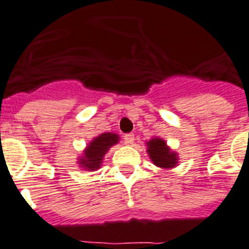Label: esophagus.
Masks as SVG:
<instances>
[{
    "mask_svg": "<svg viewBox=\"0 0 249 249\" xmlns=\"http://www.w3.org/2000/svg\"><path fill=\"white\" fill-rule=\"evenodd\" d=\"M123 138H124V142H126L127 144H133L134 143V134L133 133L124 134V136H123Z\"/></svg>",
    "mask_w": 249,
    "mask_h": 249,
    "instance_id": "1",
    "label": "esophagus"
}]
</instances>
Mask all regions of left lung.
Returning a JSON list of instances; mask_svg holds the SVG:
<instances>
[{
    "instance_id": "obj_1",
    "label": "left lung",
    "mask_w": 249,
    "mask_h": 249,
    "mask_svg": "<svg viewBox=\"0 0 249 249\" xmlns=\"http://www.w3.org/2000/svg\"><path fill=\"white\" fill-rule=\"evenodd\" d=\"M147 144L150 159L156 165L160 166V168H173L178 163L177 153L170 152V149L166 147V143L163 140L153 138Z\"/></svg>"
}]
</instances>
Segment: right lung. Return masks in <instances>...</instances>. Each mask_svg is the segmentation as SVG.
Returning <instances> with one entry per match:
<instances>
[{"label": "right lung", "mask_w": 249, "mask_h": 249, "mask_svg": "<svg viewBox=\"0 0 249 249\" xmlns=\"http://www.w3.org/2000/svg\"><path fill=\"white\" fill-rule=\"evenodd\" d=\"M118 142V136L115 133H104L96 137L84 152V157L79 159L83 168L89 170L99 169L102 158L109 147Z\"/></svg>", "instance_id": "add662e5"}]
</instances>
